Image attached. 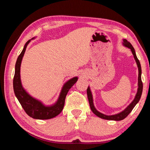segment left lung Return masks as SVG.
I'll return each instance as SVG.
<instances>
[{
	"label": "left lung",
	"mask_w": 150,
	"mask_h": 150,
	"mask_svg": "<svg viewBox=\"0 0 150 150\" xmlns=\"http://www.w3.org/2000/svg\"><path fill=\"white\" fill-rule=\"evenodd\" d=\"M122 44L124 46L128 47L130 50H131L132 52L133 55V57H134V59L135 60V62L137 63V65L138 67V70H139V77H138V88H137V92L135 95V97L134 98V99L133 100V101L130 103L128 106H127L125 109H124L123 111H121V112L115 114V115H104L103 113H102L99 111H97L95 108L94 104H93V95H92L91 91L90 90V86H88L87 89V95H88V98L89 100V103H90V106L91 111H93V113L96 115L98 117L101 118V119H106V120H123L128 115L131 113V111L133 109V108L135 106V105L139 103V101L140 100V98L141 97L142 93V88H143V84H142V82L141 80V73H142V69H141V64H140V62L139 59L137 57L136 53H135V49L133 48V46L129 42H128L126 39H123V42Z\"/></svg>",
	"instance_id": "1"
}]
</instances>
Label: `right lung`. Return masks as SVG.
Listing matches in <instances>:
<instances>
[{"mask_svg":"<svg viewBox=\"0 0 150 150\" xmlns=\"http://www.w3.org/2000/svg\"><path fill=\"white\" fill-rule=\"evenodd\" d=\"M34 39H35V37L29 40L25 44L23 50L17 58L15 64V75L13 78V90L15 96L17 98L22 107L30 117L35 119H50L55 117L61 113L64 106L66 95L69 89L77 81L78 77H75L71 78L64 83L60 91L58 99L55 103L50 106H46L40 100L31 96L22 85L21 80V65L27 46L30 41Z\"/></svg>","mask_w":150,"mask_h":150,"instance_id":"obj_1","label":"right lung"}]
</instances>
